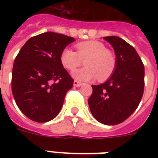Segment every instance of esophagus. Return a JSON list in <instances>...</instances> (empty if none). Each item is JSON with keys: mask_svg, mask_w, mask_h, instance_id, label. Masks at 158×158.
Instances as JSON below:
<instances>
[{"mask_svg": "<svg viewBox=\"0 0 158 158\" xmlns=\"http://www.w3.org/2000/svg\"><path fill=\"white\" fill-rule=\"evenodd\" d=\"M82 83H80V82L77 81V80H74V87H77V88H79V87H80L82 85Z\"/></svg>", "mask_w": 158, "mask_h": 158, "instance_id": "esophagus-1", "label": "esophagus"}]
</instances>
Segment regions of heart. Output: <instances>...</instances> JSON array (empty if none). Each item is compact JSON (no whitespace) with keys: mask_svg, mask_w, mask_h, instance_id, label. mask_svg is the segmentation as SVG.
<instances>
[{"mask_svg":"<svg viewBox=\"0 0 158 158\" xmlns=\"http://www.w3.org/2000/svg\"><path fill=\"white\" fill-rule=\"evenodd\" d=\"M77 52L65 48L60 55L63 66L69 70H74L84 60L85 67L72 73L74 79L79 81H89L97 78L100 82L109 79L115 69L114 53L103 43L98 41H86L75 45Z\"/></svg>","mask_w":158,"mask_h":158,"instance_id":"1","label":"heart"}]
</instances>
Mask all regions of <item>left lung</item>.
Here are the masks:
<instances>
[{
    "instance_id": "obj_1",
    "label": "left lung",
    "mask_w": 158,
    "mask_h": 158,
    "mask_svg": "<svg viewBox=\"0 0 158 158\" xmlns=\"http://www.w3.org/2000/svg\"><path fill=\"white\" fill-rule=\"evenodd\" d=\"M115 54V69L111 76L99 85H92L88 100L91 113L106 125L120 124L137 109L143 94L144 66L136 50L116 36L104 37Z\"/></svg>"
}]
</instances>
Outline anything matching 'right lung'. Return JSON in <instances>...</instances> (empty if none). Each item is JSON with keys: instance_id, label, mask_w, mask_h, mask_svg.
Returning a JSON list of instances; mask_svg holds the SVG:
<instances>
[{"instance_id": "add662e5", "label": "right lung", "mask_w": 158, "mask_h": 158, "mask_svg": "<svg viewBox=\"0 0 158 158\" xmlns=\"http://www.w3.org/2000/svg\"><path fill=\"white\" fill-rule=\"evenodd\" d=\"M75 39L47 32L28 39L14 62L11 88L19 110L36 122H48L61 109L74 79L64 69L60 55Z\"/></svg>"}]
</instances>
